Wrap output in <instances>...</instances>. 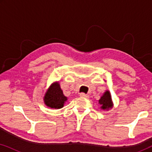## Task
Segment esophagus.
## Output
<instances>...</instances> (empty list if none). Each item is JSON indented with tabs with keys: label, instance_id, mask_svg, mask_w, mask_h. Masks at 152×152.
I'll list each match as a JSON object with an SVG mask.
<instances>
[{
	"label": "esophagus",
	"instance_id": "1",
	"mask_svg": "<svg viewBox=\"0 0 152 152\" xmlns=\"http://www.w3.org/2000/svg\"><path fill=\"white\" fill-rule=\"evenodd\" d=\"M80 96L82 97H85V98H89V95H87V94H85V93H80Z\"/></svg>",
	"mask_w": 152,
	"mask_h": 152
}]
</instances>
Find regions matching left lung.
Masks as SVG:
<instances>
[{
  "label": "left lung",
  "mask_w": 152,
  "mask_h": 152,
  "mask_svg": "<svg viewBox=\"0 0 152 152\" xmlns=\"http://www.w3.org/2000/svg\"><path fill=\"white\" fill-rule=\"evenodd\" d=\"M99 104H100V109L104 111H109L113 107V102L112 100L111 93L109 91L107 90L103 95H102L100 99H99Z\"/></svg>",
  "instance_id": "8db88e82"
}]
</instances>
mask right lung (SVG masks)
Instances as JSON below:
<instances>
[{"label": "right lung", "instance_id": "1", "mask_svg": "<svg viewBox=\"0 0 152 152\" xmlns=\"http://www.w3.org/2000/svg\"><path fill=\"white\" fill-rule=\"evenodd\" d=\"M67 100L68 97L64 95L59 82H53L43 96L44 104L51 109H61Z\"/></svg>", "mask_w": 152, "mask_h": 152}]
</instances>
